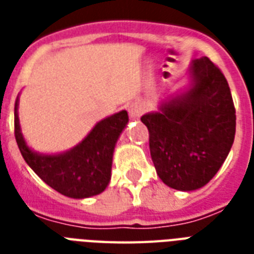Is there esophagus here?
<instances>
[{
  "mask_svg": "<svg viewBox=\"0 0 254 254\" xmlns=\"http://www.w3.org/2000/svg\"><path fill=\"white\" fill-rule=\"evenodd\" d=\"M127 112H129V117L131 120H137L142 115V108L138 104H131L130 107L127 108Z\"/></svg>",
  "mask_w": 254,
  "mask_h": 254,
  "instance_id": "obj_1",
  "label": "esophagus"
}]
</instances>
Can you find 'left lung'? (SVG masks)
<instances>
[{"instance_id": "obj_1", "label": "left lung", "mask_w": 254, "mask_h": 254, "mask_svg": "<svg viewBox=\"0 0 254 254\" xmlns=\"http://www.w3.org/2000/svg\"><path fill=\"white\" fill-rule=\"evenodd\" d=\"M189 76L183 91L141 117L158 177L179 191L201 189L215 177L236 133V111L220 69L203 57L192 61Z\"/></svg>"}]
</instances>
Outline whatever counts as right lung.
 Returning <instances> with one entry per match:
<instances>
[{"label":"right lung","instance_id":"add662e5","mask_svg":"<svg viewBox=\"0 0 254 254\" xmlns=\"http://www.w3.org/2000/svg\"><path fill=\"white\" fill-rule=\"evenodd\" d=\"M127 111L96 124L81 142L59 154H42L26 143L18 119V97L14 107V134L22 157L33 171L62 195L73 199L99 195L111 181L113 151L127 127Z\"/></svg>","mask_w":254,"mask_h":254}]
</instances>
